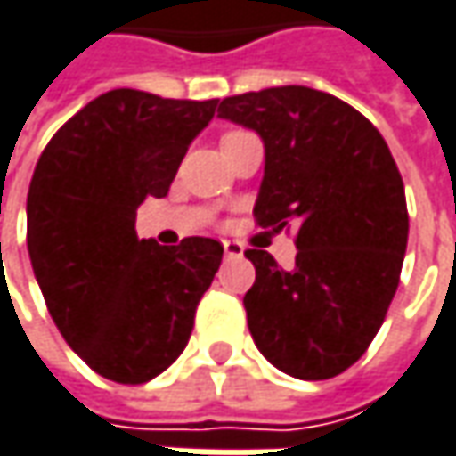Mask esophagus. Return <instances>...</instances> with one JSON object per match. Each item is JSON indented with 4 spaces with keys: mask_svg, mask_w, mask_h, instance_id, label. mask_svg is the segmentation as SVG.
I'll return each instance as SVG.
<instances>
[{
    "mask_svg": "<svg viewBox=\"0 0 456 456\" xmlns=\"http://www.w3.org/2000/svg\"><path fill=\"white\" fill-rule=\"evenodd\" d=\"M224 253L229 257H242V245L240 242H232V240H224Z\"/></svg>",
    "mask_w": 456,
    "mask_h": 456,
    "instance_id": "1",
    "label": "esophagus"
}]
</instances>
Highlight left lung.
<instances>
[{
    "label": "left lung",
    "mask_w": 456,
    "mask_h": 456,
    "mask_svg": "<svg viewBox=\"0 0 456 456\" xmlns=\"http://www.w3.org/2000/svg\"><path fill=\"white\" fill-rule=\"evenodd\" d=\"M219 116L263 139L257 227H294L291 271L245 250L255 346L297 379L338 377L379 333L408 248L405 188L387 142L348 102L299 85L224 97Z\"/></svg>",
    "instance_id": "8db88e82"
}]
</instances>
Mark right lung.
Returning <instances> with one entry per match:
<instances>
[{"label": "right lung", "instance_id": "obj_1", "mask_svg": "<svg viewBox=\"0 0 456 456\" xmlns=\"http://www.w3.org/2000/svg\"><path fill=\"white\" fill-rule=\"evenodd\" d=\"M216 100L110 90L45 144L28 191V253L59 333L100 377L144 385L183 354L224 248L136 237V208L162 199Z\"/></svg>", "mask_w": 456, "mask_h": 456}]
</instances>
